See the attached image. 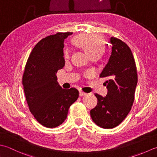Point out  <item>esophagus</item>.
<instances>
[{
  "label": "esophagus",
  "mask_w": 157,
  "mask_h": 157,
  "mask_svg": "<svg viewBox=\"0 0 157 157\" xmlns=\"http://www.w3.org/2000/svg\"><path fill=\"white\" fill-rule=\"evenodd\" d=\"M87 95V94H86V93L83 92L82 91H79V95H80V96H84V95Z\"/></svg>",
  "instance_id": "obj_1"
}]
</instances>
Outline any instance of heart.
<instances>
[{
    "label": "heart",
    "mask_w": 157,
    "mask_h": 157,
    "mask_svg": "<svg viewBox=\"0 0 157 157\" xmlns=\"http://www.w3.org/2000/svg\"><path fill=\"white\" fill-rule=\"evenodd\" d=\"M73 42L76 46L85 51L89 57H100L104 52L103 38L98 34H81L76 36ZM64 57L66 59H69L70 52L66 51Z\"/></svg>",
    "instance_id": "obj_1"
}]
</instances>
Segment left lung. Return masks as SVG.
Returning <instances> with one entry per match:
<instances>
[{"mask_svg":"<svg viewBox=\"0 0 157 157\" xmlns=\"http://www.w3.org/2000/svg\"><path fill=\"white\" fill-rule=\"evenodd\" d=\"M112 52L100 76L106 77L105 97L98 94L97 105L90 111L93 121L104 129H113L125 119L134 101L137 82L136 62L130 48L119 38L111 37Z\"/></svg>","mask_w":157,"mask_h":157,"instance_id":"left-lung-1","label":"left lung"}]
</instances>
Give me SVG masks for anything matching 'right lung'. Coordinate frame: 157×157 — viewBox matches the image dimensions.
Returning <instances> with one entry per match:
<instances>
[{
  "label": "right lung",
  "instance_id": "1",
  "mask_svg": "<svg viewBox=\"0 0 157 157\" xmlns=\"http://www.w3.org/2000/svg\"><path fill=\"white\" fill-rule=\"evenodd\" d=\"M72 33H58L43 38L28 57L22 84L30 111L44 127H58L66 120L70 105L78 98L75 88L62 89L56 73L65 65L64 40Z\"/></svg>",
  "mask_w": 157,
  "mask_h": 157
}]
</instances>
